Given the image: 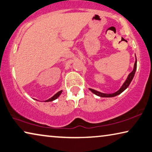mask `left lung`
<instances>
[{
  "instance_id": "1",
  "label": "left lung",
  "mask_w": 152,
  "mask_h": 152,
  "mask_svg": "<svg viewBox=\"0 0 152 152\" xmlns=\"http://www.w3.org/2000/svg\"><path fill=\"white\" fill-rule=\"evenodd\" d=\"M136 69H137V58H136V60H135V62H134V67H133V69H132V71L129 74V76H127L126 80L124 81L123 85H122V86L120 88L119 90L117 91L116 92H115L114 93H110V94L103 93L99 92V91H97L95 90V89H93V88H89L88 89L93 93H94L96 95L99 96V97H115V96H117V95H120V93H122L124 90H126V89L128 88V86H129L130 84H131L132 80L134 78V74H135Z\"/></svg>"
}]
</instances>
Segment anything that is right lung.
<instances>
[{
  "label": "right lung",
  "mask_w": 152,
  "mask_h": 152,
  "mask_svg": "<svg viewBox=\"0 0 152 152\" xmlns=\"http://www.w3.org/2000/svg\"><path fill=\"white\" fill-rule=\"evenodd\" d=\"M62 91H62V90L59 91V92H57L56 94H55V95H54L52 97H50V99H47V100L45 101L44 102H53V101L55 100V99H57V98H58V97H59V95H61V94ZM36 100H37V99H36ZM37 101H38V100H37Z\"/></svg>",
  "instance_id": "add662e5"
}]
</instances>
